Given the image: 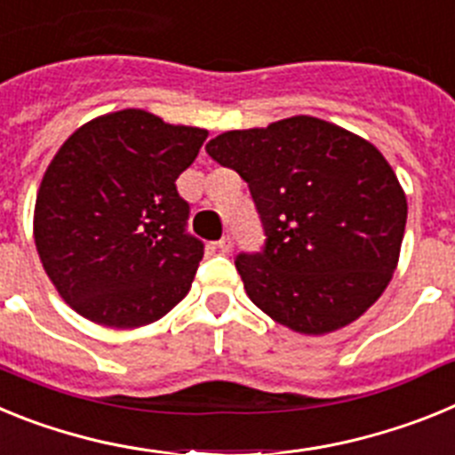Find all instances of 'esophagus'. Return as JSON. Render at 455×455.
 <instances>
[{"instance_id":"34e87169","label":"esophagus","mask_w":455,"mask_h":455,"mask_svg":"<svg viewBox=\"0 0 455 455\" xmlns=\"http://www.w3.org/2000/svg\"><path fill=\"white\" fill-rule=\"evenodd\" d=\"M216 248H219L220 252H225V255H230L232 248H235V241H232L230 236H223V239H220L219 243H216Z\"/></svg>"}]
</instances>
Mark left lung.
Segmentation results:
<instances>
[{
	"label": "left lung",
	"mask_w": 455,
	"mask_h": 455,
	"mask_svg": "<svg viewBox=\"0 0 455 455\" xmlns=\"http://www.w3.org/2000/svg\"><path fill=\"white\" fill-rule=\"evenodd\" d=\"M212 159L248 182L267 235L236 257L248 299L300 335L353 323L399 264L408 200L396 172L363 136L315 116L223 132Z\"/></svg>",
	"instance_id": "obj_1"
}]
</instances>
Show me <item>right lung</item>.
<instances>
[{
  "mask_svg": "<svg viewBox=\"0 0 455 455\" xmlns=\"http://www.w3.org/2000/svg\"><path fill=\"white\" fill-rule=\"evenodd\" d=\"M207 136L123 108L59 148L36 196L34 241L59 296L84 319L140 328L187 296L203 241L184 232L188 204L175 180Z\"/></svg>",
  "mask_w": 455,
  "mask_h": 455,
  "instance_id": "1",
  "label": "right lung"
}]
</instances>
